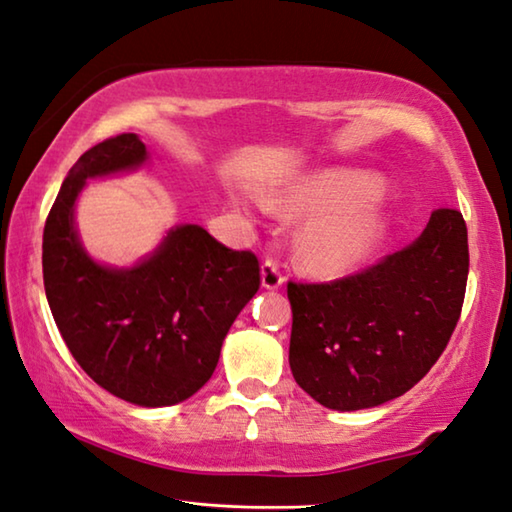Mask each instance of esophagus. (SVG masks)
<instances>
[{"label":"esophagus","instance_id":"obj_1","mask_svg":"<svg viewBox=\"0 0 512 512\" xmlns=\"http://www.w3.org/2000/svg\"><path fill=\"white\" fill-rule=\"evenodd\" d=\"M283 274L279 270V263L274 261H265L261 267V283L265 290H279L283 285Z\"/></svg>","mask_w":512,"mask_h":512}]
</instances>
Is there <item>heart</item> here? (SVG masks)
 I'll return each mask as SVG.
<instances>
[{
  "label": "heart",
  "mask_w": 512,
  "mask_h": 512,
  "mask_svg": "<svg viewBox=\"0 0 512 512\" xmlns=\"http://www.w3.org/2000/svg\"><path fill=\"white\" fill-rule=\"evenodd\" d=\"M382 179L369 173L328 170L299 179L267 197L285 215H315L297 238L301 265L317 276H337L369 258L387 231V215L375 202Z\"/></svg>",
  "instance_id": "obj_1"
}]
</instances>
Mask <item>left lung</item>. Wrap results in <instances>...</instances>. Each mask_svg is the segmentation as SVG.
<instances>
[{"label":"left lung","instance_id":"1","mask_svg":"<svg viewBox=\"0 0 512 512\" xmlns=\"http://www.w3.org/2000/svg\"><path fill=\"white\" fill-rule=\"evenodd\" d=\"M468 227L436 209L425 231L360 274L288 283L290 369L319 405L378 407L425 378L461 317L468 283Z\"/></svg>","mask_w":512,"mask_h":512}]
</instances>
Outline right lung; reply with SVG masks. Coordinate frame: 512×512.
Listing matches in <instances>:
<instances>
[{"label":"right lung","mask_w":512,"mask_h":512,"mask_svg":"<svg viewBox=\"0 0 512 512\" xmlns=\"http://www.w3.org/2000/svg\"><path fill=\"white\" fill-rule=\"evenodd\" d=\"M137 134H116L71 166L42 236L44 292L56 326L89 378L139 407L200 391L224 337L261 285L251 251H233L197 224L170 229L134 267L96 263L78 238L74 206L87 179L146 164Z\"/></svg>","instance_id":"right-lung-1"}]
</instances>
